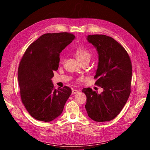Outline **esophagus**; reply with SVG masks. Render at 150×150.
<instances>
[{
  "label": "esophagus",
  "mask_w": 150,
  "mask_h": 150,
  "mask_svg": "<svg viewBox=\"0 0 150 150\" xmlns=\"http://www.w3.org/2000/svg\"><path fill=\"white\" fill-rule=\"evenodd\" d=\"M79 93V91L77 90H72V94H77Z\"/></svg>",
  "instance_id": "1"
}]
</instances>
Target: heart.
<instances>
[{
    "mask_svg": "<svg viewBox=\"0 0 150 150\" xmlns=\"http://www.w3.org/2000/svg\"><path fill=\"white\" fill-rule=\"evenodd\" d=\"M75 55L79 60V61L82 63L83 62H90L91 58V53L90 51L84 46H78L75 50ZM65 59H62L61 63H63Z\"/></svg>",
    "mask_w": 150,
    "mask_h": 150,
    "instance_id": "1",
    "label": "heart"
}]
</instances>
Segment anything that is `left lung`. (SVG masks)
<instances>
[{"mask_svg": "<svg viewBox=\"0 0 150 150\" xmlns=\"http://www.w3.org/2000/svg\"><path fill=\"white\" fill-rule=\"evenodd\" d=\"M87 40L98 53L95 85L104 91L99 94L90 88H83L87 96L85 108L93 120L110 121L119 114L130 96L132 74L131 59L125 48L110 37L90 35Z\"/></svg>", "mask_w": 150, "mask_h": 150, "instance_id": "left-lung-1", "label": "left lung"}]
</instances>
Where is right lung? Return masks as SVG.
<instances>
[{
  "label": "right lung",
  "mask_w": 150,
  "mask_h": 150,
  "mask_svg": "<svg viewBox=\"0 0 150 150\" xmlns=\"http://www.w3.org/2000/svg\"><path fill=\"white\" fill-rule=\"evenodd\" d=\"M75 38L67 32L45 34L28 46L19 62L21 101L36 120L49 122L57 117L72 93L67 86L55 89L51 79L58 69L60 53Z\"/></svg>",
  "instance_id": "add662e5"
}]
</instances>
